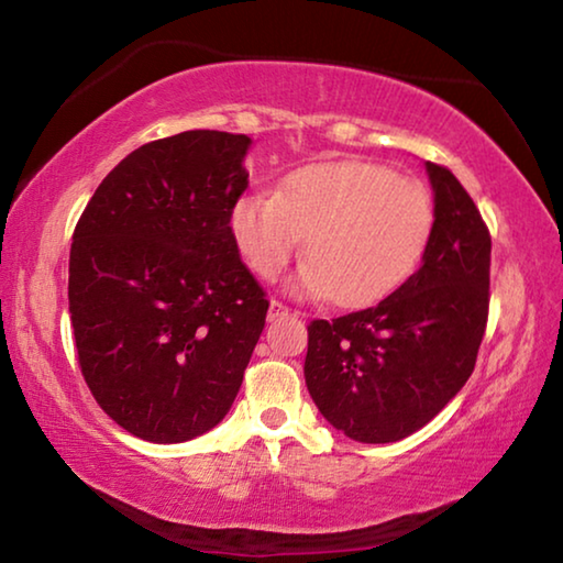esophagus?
Here are the masks:
<instances>
[{"label":"esophagus","mask_w":563,"mask_h":563,"mask_svg":"<svg viewBox=\"0 0 563 563\" xmlns=\"http://www.w3.org/2000/svg\"><path fill=\"white\" fill-rule=\"evenodd\" d=\"M288 316H298V312L295 310H290L288 305L285 302H280V300H273L271 302V312H268V318L271 320H278V318H288Z\"/></svg>","instance_id":"esophagus-1"}]
</instances>
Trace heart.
Masks as SVG:
<instances>
[{"label": "heart", "instance_id": "1", "mask_svg": "<svg viewBox=\"0 0 563 563\" xmlns=\"http://www.w3.org/2000/svg\"><path fill=\"white\" fill-rule=\"evenodd\" d=\"M434 225L430 190L393 168L360 161L310 164L275 194H247L231 211V233L258 278L275 280L300 251L298 288L342 308L369 305L402 283Z\"/></svg>", "mask_w": 563, "mask_h": 563}]
</instances>
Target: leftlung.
I'll use <instances>...</instances> for the list:
<instances>
[{
  "label": "left lung",
  "instance_id": "left-lung-1",
  "mask_svg": "<svg viewBox=\"0 0 563 563\" xmlns=\"http://www.w3.org/2000/svg\"><path fill=\"white\" fill-rule=\"evenodd\" d=\"M434 225L419 271L373 308L308 325L305 385L350 440L417 432L474 373L489 318L492 235L446 166L427 161Z\"/></svg>",
  "mask_w": 563,
  "mask_h": 563
}]
</instances>
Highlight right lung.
<instances>
[{"label":"right lung","mask_w":563,"mask_h":563,"mask_svg":"<svg viewBox=\"0 0 563 563\" xmlns=\"http://www.w3.org/2000/svg\"><path fill=\"white\" fill-rule=\"evenodd\" d=\"M251 139L184 131L133 151L74 228L69 312L93 399L133 437L194 440L241 389L268 316L231 211Z\"/></svg>","instance_id":"right-lung-1"}]
</instances>
